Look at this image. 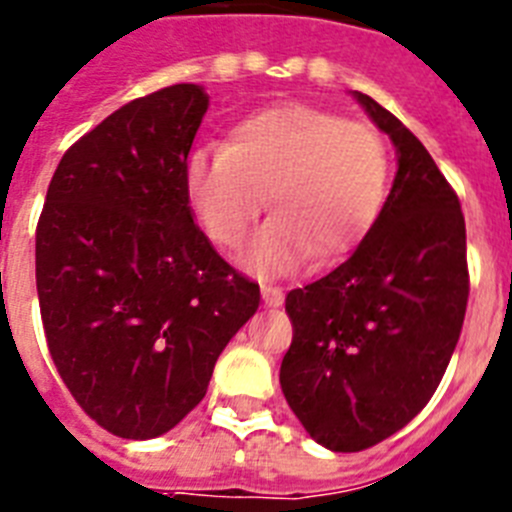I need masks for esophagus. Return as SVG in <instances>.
Here are the masks:
<instances>
[{"label":"esophagus","mask_w":512,"mask_h":512,"mask_svg":"<svg viewBox=\"0 0 512 512\" xmlns=\"http://www.w3.org/2000/svg\"><path fill=\"white\" fill-rule=\"evenodd\" d=\"M261 297H264V305L269 307H279L284 302L282 289L271 287V284H261Z\"/></svg>","instance_id":"esophagus-1"}]
</instances>
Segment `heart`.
Masks as SVG:
<instances>
[{
  "label": "heart",
  "instance_id": "1",
  "mask_svg": "<svg viewBox=\"0 0 512 512\" xmlns=\"http://www.w3.org/2000/svg\"><path fill=\"white\" fill-rule=\"evenodd\" d=\"M390 158L369 125L302 102L271 104L230 125L223 148L187 161V197L205 235L238 248L269 207L243 266L289 274L310 253L338 264L377 223L387 200Z\"/></svg>",
  "mask_w": 512,
  "mask_h": 512
}]
</instances>
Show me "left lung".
Listing matches in <instances>:
<instances>
[{
    "mask_svg": "<svg viewBox=\"0 0 512 512\" xmlns=\"http://www.w3.org/2000/svg\"><path fill=\"white\" fill-rule=\"evenodd\" d=\"M351 97L390 135L395 182L351 259L287 295L295 336L279 369L307 436L343 454L390 438L428 405L469 297L459 197L392 112Z\"/></svg>",
    "mask_w": 512,
    "mask_h": 512,
    "instance_id": "8db88e82",
    "label": "left lung"
}]
</instances>
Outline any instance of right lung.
I'll return each instance as SVG.
<instances>
[{
	"mask_svg": "<svg viewBox=\"0 0 512 512\" xmlns=\"http://www.w3.org/2000/svg\"><path fill=\"white\" fill-rule=\"evenodd\" d=\"M210 107L174 84L122 104L63 153L35 233L48 351L89 418L120 438L171 431L259 310V284L212 248L187 197Z\"/></svg>",
	"mask_w": 512,
	"mask_h": 512,
	"instance_id": "add662e5",
	"label": "right lung"
}]
</instances>
